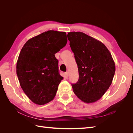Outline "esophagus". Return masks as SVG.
<instances>
[{
  "label": "esophagus",
  "mask_w": 133,
  "mask_h": 133,
  "mask_svg": "<svg viewBox=\"0 0 133 133\" xmlns=\"http://www.w3.org/2000/svg\"><path fill=\"white\" fill-rule=\"evenodd\" d=\"M65 76H66V77H68V76H69V72H68V71L65 72Z\"/></svg>",
  "instance_id": "obj_1"
}]
</instances>
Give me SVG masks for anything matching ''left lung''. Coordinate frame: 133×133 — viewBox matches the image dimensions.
Masks as SVG:
<instances>
[{
  "label": "left lung",
  "instance_id": "8db88e82",
  "mask_svg": "<svg viewBox=\"0 0 133 133\" xmlns=\"http://www.w3.org/2000/svg\"><path fill=\"white\" fill-rule=\"evenodd\" d=\"M79 71L77 83L71 86L82 101H97L109 89L115 71V63L110 51L103 43L82 32L67 35Z\"/></svg>",
  "mask_w": 133,
  "mask_h": 133
}]
</instances>
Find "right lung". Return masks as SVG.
Wrapping results in <instances>:
<instances>
[{
    "instance_id": "right-lung-1",
    "label": "right lung",
    "mask_w": 133,
    "mask_h": 133,
    "mask_svg": "<svg viewBox=\"0 0 133 133\" xmlns=\"http://www.w3.org/2000/svg\"><path fill=\"white\" fill-rule=\"evenodd\" d=\"M67 41L65 32L48 30L28 40L22 48L17 74L23 90L35 104L44 105L54 98L63 79L55 54Z\"/></svg>"
}]
</instances>
